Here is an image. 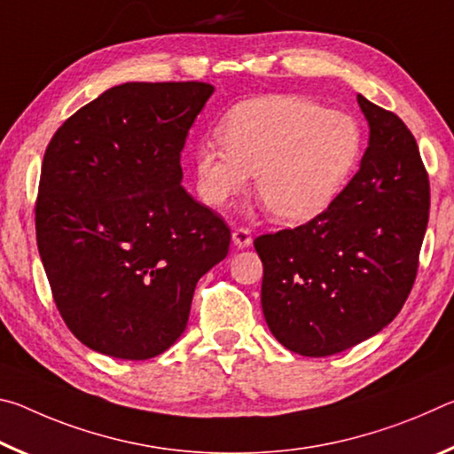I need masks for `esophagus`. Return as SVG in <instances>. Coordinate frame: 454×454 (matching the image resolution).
I'll return each mask as SVG.
<instances>
[{
  "instance_id": "34e87169",
  "label": "esophagus",
  "mask_w": 454,
  "mask_h": 454,
  "mask_svg": "<svg viewBox=\"0 0 454 454\" xmlns=\"http://www.w3.org/2000/svg\"><path fill=\"white\" fill-rule=\"evenodd\" d=\"M232 240L238 248H248L252 246V236L248 228H234L232 230Z\"/></svg>"
}]
</instances>
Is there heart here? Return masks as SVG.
<instances>
[{"label": "heart", "instance_id": "b5f03b06", "mask_svg": "<svg viewBox=\"0 0 454 454\" xmlns=\"http://www.w3.org/2000/svg\"><path fill=\"white\" fill-rule=\"evenodd\" d=\"M222 142L194 152L198 196L222 208L256 192L276 222L302 224L330 208L355 176L364 132L347 112L301 96H266L236 106L220 124Z\"/></svg>", "mask_w": 454, "mask_h": 454}]
</instances>
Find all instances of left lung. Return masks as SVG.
I'll list each match as a JSON object with an SVG mask.
<instances>
[{"mask_svg": "<svg viewBox=\"0 0 454 454\" xmlns=\"http://www.w3.org/2000/svg\"><path fill=\"white\" fill-rule=\"evenodd\" d=\"M356 99L371 134L348 186L306 224L254 240L266 325L302 356L352 348L395 320L417 278L428 224L417 140L393 112Z\"/></svg>", "mask_w": 454, "mask_h": 454, "instance_id": "1", "label": "left lung"}]
</instances>
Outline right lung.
Instances as JSON below:
<instances>
[{"mask_svg": "<svg viewBox=\"0 0 454 454\" xmlns=\"http://www.w3.org/2000/svg\"><path fill=\"white\" fill-rule=\"evenodd\" d=\"M214 94L204 82H128L67 118L45 150L37 250L74 336L102 355H162L230 228L182 186L180 152Z\"/></svg>", "mask_w": 454, "mask_h": 454, "instance_id": "add662e5", "label": "right lung"}]
</instances>
